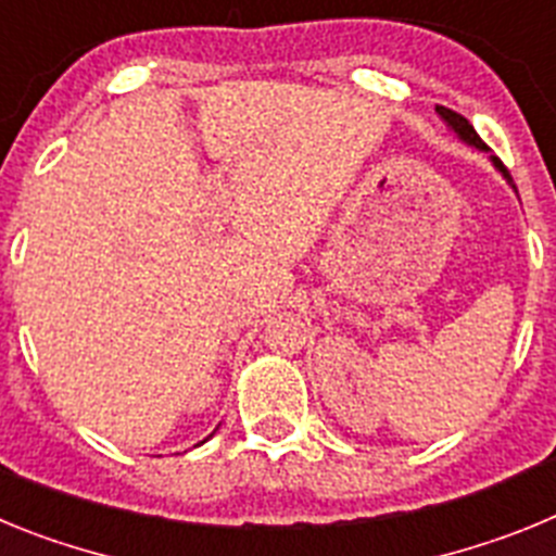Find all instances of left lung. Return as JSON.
<instances>
[{"instance_id": "8db88e82", "label": "left lung", "mask_w": 556, "mask_h": 556, "mask_svg": "<svg viewBox=\"0 0 556 556\" xmlns=\"http://www.w3.org/2000/svg\"><path fill=\"white\" fill-rule=\"evenodd\" d=\"M437 113H440V119L445 122V125L451 127V130L456 132V136H459L462 141H465V144H470V147H476V150H488V144H484V141L479 139V132L473 130V125H470L468 119H465V116H462V113H456V111H451V108H445V105H437ZM490 159H493V164H495V169L501 172V175H504V178H507V184L513 186L515 189V184H513V178H509V172H507V166L501 164L498 159H495V155H490Z\"/></svg>"}]
</instances>
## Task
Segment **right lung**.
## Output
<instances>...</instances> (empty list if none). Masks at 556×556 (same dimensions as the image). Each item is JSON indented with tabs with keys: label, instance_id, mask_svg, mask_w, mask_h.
<instances>
[{
	"label": "right lung",
	"instance_id": "add662e5",
	"mask_svg": "<svg viewBox=\"0 0 556 556\" xmlns=\"http://www.w3.org/2000/svg\"><path fill=\"white\" fill-rule=\"evenodd\" d=\"M203 443H205V440H203Z\"/></svg>",
	"mask_w": 556,
	"mask_h": 556
}]
</instances>
